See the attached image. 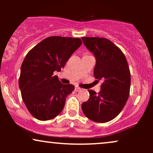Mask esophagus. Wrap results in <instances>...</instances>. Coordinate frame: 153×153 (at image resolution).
I'll return each instance as SVG.
<instances>
[{"mask_svg": "<svg viewBox=\"0 0 153 153\" xmlns=\"http://www.w3.org/2000/svg\"><path fill=\"white\" fill-rule=\"evenodd\" d=\"M75 91H81V88H80L78 87V86H76V87H75Z\"/></svg>", "mask_w": 153, "mask_h": 153, "instance_id": "obj_1", "label": "esophagus"}]
</instances>
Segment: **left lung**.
<instances>
[{"label": "left lung", "instance_id": "left-lung-1", "mask_svg": "<svg viewBox=\"0 0 153 153\" xmlns=\"http://www.w3.org/2000/svg\"><path fill=\"white\" fill-rule=\"evenodd\" d=\"M82 39L96 57L95 78L98 81L103 80L99 94L88 90L90 98L82 103V112L94 122H109L122 111L129 96L131 75L127 59L122 50L108 39Z\"/></svg>", "mask_w": 153, "mask_h": 153}]
</instances>
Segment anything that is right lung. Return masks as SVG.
<instances>
[{"label": "right lung", "instance_id": "1", "mask_svg": "<svg viewBox=\"0 0 153 153\" xmlns=\"http://www.w3.org/2000/svg\"><path fill=\"white\" fill-rule=\"evenodd\" d=\"M82 41L80 38L47 37L28 52L21 67L19 85L26 108L34 118L50 120L60 114L75 86L62 84L55 71L65 65Z\"/></svg>", "mask_w": 153, "mask_h": 153}]
</instances>
